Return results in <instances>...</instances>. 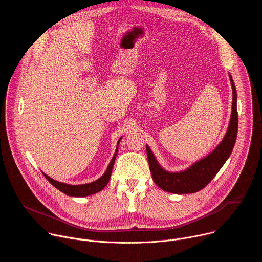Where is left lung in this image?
<instances>
[{"mask_svg":"<svg viewBox=\"0 0 262 262\" xmlns=\"http://www.w3.org/2000/svg\"><path fill=\"white\" fill-rule=\"evenodd\" d=\"M229 79L232 88V111L229 125L223 140L209 155L195 162L185 170L169 172L159 164L151 149L146 145L147 158L152 179L162 190L178 195L196 193L205 188L230 157L237 137L238 116L236 108L237 94L230 73Z\"/></svg>","mask_w":262,"mask_h":262,"instance_id":"1","label":"left lung"}]
</instances>
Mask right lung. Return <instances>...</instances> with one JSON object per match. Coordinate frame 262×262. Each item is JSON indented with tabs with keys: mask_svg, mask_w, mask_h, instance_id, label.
I'll use <instances>...</instances> for the list:
<instances>
[{
	"mask_svg": "<svg viewBox=\"0 0 262 262\" xmlns=\"http://www.w3.org/2000/svg\"><path fill=\"white\" fill-rule=\"evenodd\" d=\"M121 139H122V137L117 142L115 154H114L113 158H112L105 172L102 174V176H100L95 181H92V182H89V183H84V184H77V185L76 184H68V183H65V182L57 181V180L51 178L50 176H48L43 172H42V174L55 186L56 189H58L60 192L64 193L65 195H68L70 197H86V196L96 194L104 188V186L107 184L110 178H111L112 169H113V166H114V163H115V159H116V156H117V152H118V146H119V143H120Z\"/></svg>",
	"mask_w": 262,
	"mask_h": 262,
	"instance_id": "add662e5",
	"label": "right lung"
}]
</instances>
